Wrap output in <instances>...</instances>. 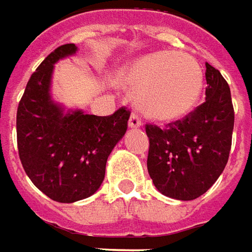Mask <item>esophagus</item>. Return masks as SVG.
Masks as SVG:
<instances>
[{"label": "esophagus", "mask_w": 252, "mask_h": 252, "mask_svg": "<svg viewBox=\"0 0 252 252\" xmlns=\"http://www.w3.org/2000/svg\"><path fill=\"white\" fill-rule=\"evenodd\" d=\"M128 126H131V128H138V126H142V120H141V117H139L137 113H132L131 117H129Z\"/></svg>", "instance_id": "obj_1"}]
</instances>
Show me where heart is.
Instances as JSON below:
<instances>
[{"label": "heart", "instance_id": "heart-1", "mask_svg": "<svg viewBox=\"0 0 252 252\" xmlns=\"http://www.w3.org/2000/svg\"><path fill=\"white\" fill-rule=\"evenodd\" d=\"M123 83L137 92V105L147 117L170 121L188 114L197 103L203 74L191 56L157 52L132 63L124 71Z\"/></svg>", "mask_w": 252, "mask_h": 252}]
</instances>
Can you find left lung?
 Wrapping results in <instances>:
<instances>
[{
	"label": "left lung",
	"mask_w": 252,
	"mask_h": 252,
	"mask_svg": "<svg viewBox=\"0 0 252 252\" xmlns=\"http://www.w3.org/2000/svg\"><path fill=\"white\" fill-rule=\"evenodd\" d=\"M206 100L182 120L163 128L147 124V166L162 194L193 200L209 190L224 170L234 128L230 87L221 73L206 63Z\"/></svg>",
	"instance_id": "8db88e82"
}]
</instances>
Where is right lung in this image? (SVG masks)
<instances>
[{"label":"right lung","mask_w":252,"mask_h":252,"mask_svg":"<svg viewBox=\"0 0 252 252\" xmlns=\"http://www.w3.org/2000/svg\"><path fill=\"white\" fill-rule=\"evenodd\" d=\"M76 50L74 43H66L46 56L28 80L17 111L21 163L39 190L59 203L77 202L97 191L108 155L126 134L131 114L126 107L105 117L80 110L64 114L50 100L53 64Z\"/></svg>","instance_id":"1"}]
</instances>
